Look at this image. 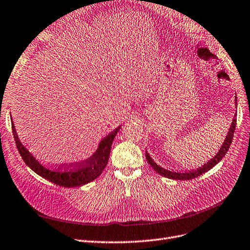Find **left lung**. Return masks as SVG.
<instances>
[{
  "label": "left lung",
  "instance_id": "left-lung-1",
  "mask_svg": "<svg viewBox=\"0 0 250 250\" xmlns=\"http://www.w3.org/2000/svg\"><path fill=\"white\" fill-rule=\"evenodd\" d=\"M236 105H237V97H236ZM236 114L234 116L233 119V122L231 125V128H229V130L228 132V135L226 136L225 142L222 146V147L219 148L218 153L216 154V156H214L212 159H210L208 161V163H205L202 167L200 168H197L195 170H191L188 172H174V171H170V170H167V169L157 165L154 160L149 156V154L146 151V161L147 163L152 166V168H154V170L159 173L160 175H162L164 177H168V178H171V179H179V181H189V179L195 178L197 176H200L201 174L207 172L208 170H210V169L215 166L221 160L225 157V155L227 154L228 149L232 144L233 141V136H234V132H235V128H236V124H237V118H236Z\"/></svg>",
  "mask_w": 250,
  "mask_h": 250
}]
</instances>
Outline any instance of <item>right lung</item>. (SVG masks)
<instances>
[{
	"label": "right lung",
	"mask_w": 250,
	"mask_h": 250,
	"mask_svg": "<svg viewBox=\"0 0 250 250\" xmlns=\"http://www.w3.org/2000/svg\"><path fill=\"white\" fill-rule=\"evenodd\" d=\"M120 128H121V126H119L114 131L107 134L99 143L96 152L90 158L85 160V161L68 165L64 164L59 167H48L40 163L21 143L17 136L14 124L12 122L14 141L18 152L21 154L25 164L40 176L48 179L49 182L54 183L57 186L65 188H74L86 185L94 181L96 177L102 174L107 164L113 141L119 132Z\"/></svg>",
	"instance_id": "right-lung-1"
}]
</instances>
